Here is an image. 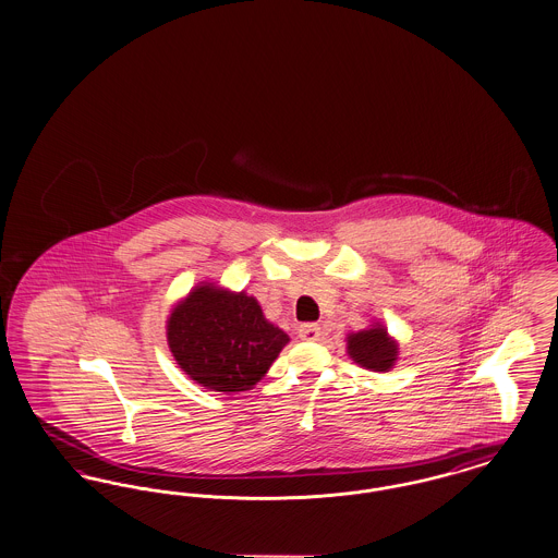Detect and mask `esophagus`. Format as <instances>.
Masks as SVG:
<instances>
[{
  "label": "esophagus",
  "instance_id": "esophagus-1",
  "mask_svg": "<svg viewBox=\"0 0 558 558\" xmlns=\"http://www.w3.org/2000/svg\"><path fill=\"white\" fill-rule=\"evenodd\" d=\"M298 336H300L302 340H319L322 328H319L317 324H302V326L298 328Z\"/></svg>",
  "mask_w": 558,
  "mask_h": 558
}]
</instances>
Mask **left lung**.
<instances>
[{
    "label": "left lung",
    "instance_id": "left-lung-1",
    "mask_svg": "<svg viewBox=\"0 0 558 558\" xmlns=\"http://www.w3.org/2000/svg\"><path fill=\"white\" fill-rule=\"evenodd\" d=\"M347 355L362 368L389 372L400 355L398 340L389 336L380 322H372L366 330L347 335Z\"/></svg>",
    "mask_w": 558,
    "mask_h": 558
}]
</instances>
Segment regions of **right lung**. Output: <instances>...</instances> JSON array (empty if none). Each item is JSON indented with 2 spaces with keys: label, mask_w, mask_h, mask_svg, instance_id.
Returning a JSON list of instances; mask_svg holds the SVG:
<instances>
[{
  "label": "right lung",
  "mask_w": 558,
  "mask_h": 558,
  "mask_svg": "<svg viewBox=\"0 0 558 558\" xmlns=\"http://www.w3.org/2000/svg\"><path fill=\"white\" fill-rule=\"evenodd\" d=\"M167 342L196 385L241 393L262 380L290 336L264 317L260 302L247 292L201 281L173 304Z\"/></svg>",
  "instance_id": "1"
}]
</instances>
